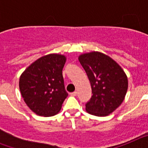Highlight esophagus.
<instances>
[{
	"instance_id": "34e87169",
	"label": "esophagus",
	"mask_w": 148,
	"mask_h": 148,
	"mask_svg": "<svg viewBox=\"0 0 148 148\" xmlns=\"http://www.w3.org/2000/svg\"><path fill=\"white\" fill-rule=\"evenodd\" d=\"M70 95H71V96H76V95H77V92L76 91H74V92H70Z\"/></svg>"
}]
</instances>
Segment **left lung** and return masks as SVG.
I'll list each match as a JSON object with an SVG mask.
<instances>
[{"instance_id": "left-lung-1", "label": "left lung", "mask_w": 148, "mask_h": 148, "mask_svg": "<svg viewBox=\"0 0 148 148\" xmlns=\"http://www.w3.org/2000/svg\"><path fill=\"white\" fill-rule=\"evenodd\" d=\"M92 88V97L86 104L88 113L107 116L122 103L128 87L127 77L113 59L99 52L78 57Z\"/></svg>"}]
</instances>
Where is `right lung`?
Returning <instances> with one entry per match:
<instances>
[{
  "label": "right lung",
  "instance_id": "right-lung-1",
  "mask_svg": "<svg viewBox=\"0 0 148 148\" xmlns=\"http://www.w3.org/2000/svg\"><path fill=\"white\" fill-rule=\"evenodd\" d=\"M66 62L63 55L49 54L33 62L24 70L19 88L29 109L40 116L57 114L67 97L62 70Z\"/></svg>",
  "mask_w": 148,
  "mask_h": 148
}]
</instances>
